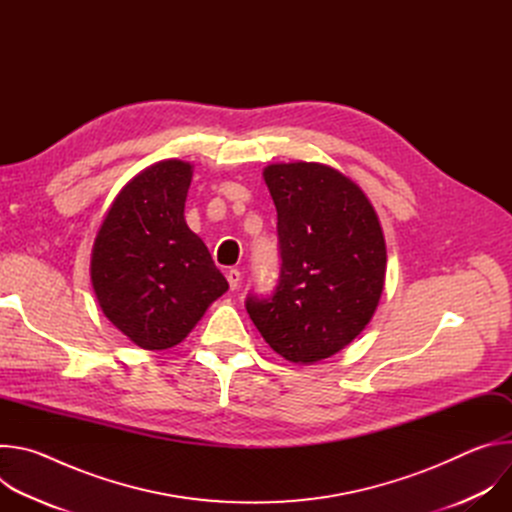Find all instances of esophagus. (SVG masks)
I'll return each instance as SVG.
<instances>
[{"instance_id":"34e87169","label":"esophagus","mask_w":512,"mask_h":512,"mask_svg":"<svg viewBox=\"0 0 512 512\" xmlns=\"http://www.w3.org/2000/svg\"><path fill=\"white\" fill-rule=\"evenodd\" d=\"M227 279H229L231 289H237L239 283H241V271H239V269H229V271H227Z\"/></svg>"}]
</instances>
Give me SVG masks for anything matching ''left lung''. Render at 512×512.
<instances>
[{
  "label": "left lung",
  "instance_id": "obj_1",
  "mask_svg": "<svg viewBox=\"0 0 512 512\" xmlns=\"http://www.w3.org/2000/svg\"><path fill=\"white\" fill-rule=\"evenodd\" d=\"M277 208L279 279L245 308L265 342L291 362L342 350L379 306L387 249L364 192L334 168L296 162L263 172Z\"/></svg>",
  "mask_w": 512,
  "mask_h": 512
}]
</instances>
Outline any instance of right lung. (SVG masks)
I'll use <instances>...</instances> for the list:
<instances>
[{
  "instance_id": "1",
  "label": "right lung",
  "mask_w": 512,
  "mask_h": 512,
  "mask_svg": "<svg viewBox=\"0 0 512 512\" xmlns=\"http://www.w3.org/2000/svg\"><path fill=\"white\" fill-rule=\"evenodd\" d=\"M192 166L166 160L117 194L99 229L91 279L103 314L148 350L182 342L229 289L206 245L184 221Z\"/></svg>"
}]
</instances>
